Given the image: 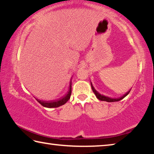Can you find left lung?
Wrapping results in <instances>:
<instances>
[{
    "mask_svg": "<svg viewBox=\"0 0 154 154\" xmlns=\"http://www.w3.org/2000/svg\"><path fill=\"white\" fill-rule=\"evenodd\" d=\"M91 87H92V89L93 92L94 93V94L96 95V98H97L98 99V100H102V101H106V102H117V101L121 100L122 99H123L124 97H126V96L128 94H129L130 92V90L128 91V92H126L124 96H121V97L116 98H109V97H108V96H104V95H103V94H100V93L98 92L97 91H96V90L94 89V86L92 85V83H91Z\"/></svg>",
    "mask_w": 154,
    "mask_h": 154,
    "instance_id": "8db88e82",
    "label": "left lung"
}]
</instances>
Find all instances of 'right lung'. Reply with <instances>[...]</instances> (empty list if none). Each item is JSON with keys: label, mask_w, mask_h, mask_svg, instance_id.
I'll use <instances>...</instances> for the list:
<instances>
[{"label": "right lung", "mask_w": 154, "mask_h": 154, "mask_svg": "<svg viewBox=\"0 0 154 154\" xmlns=\"http://www.w3.org/2000/svg\"><path fill=\"white\" fill-rule=\"evenodd\" d=\"M72 79V78H71ZM71 84H72V81L71 80L69 84V89L68 90L66 94H65L64 96H62V98L58 99L56 100H50V101H45V100H41L39 99L36 98V100L41 105L45 106V107L48 108H54V107H58L60 106H62L64 105L68 100L70 99L71 95Z\"/></svg>", "instance_id": "add662e5"}]
</instances>
